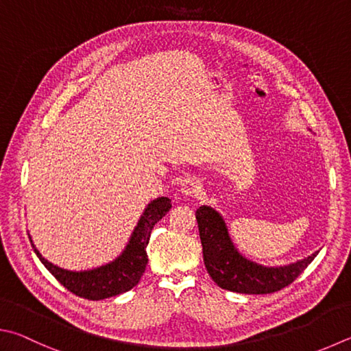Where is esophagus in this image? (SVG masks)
<instances>
[{
	"instance_id": "obj_1",
	"label": "esophagus",
	"mask_w": 351,
	"mask_h": 351,
	"mask_svg": "<svg viewBox=\"0 0 351 351\" xmlns=\"http://www.w3.org/2000/svg\"><path fill=\"white\" fill-rule=\"evenodd\" d=\"M202 192V186L199 180H196V178H189V180L184 181L181 184V193L182 196H197Z\"/></svg>"
}]
</instances>
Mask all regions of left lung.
Segmentation results:
<instances>
[{
    "label": "left lung",
    "instance_id": "1",
    "mask_svg": "<svg viewBox=\"0 0 351 351\" xmlns=\"http://www.w3.org/2000/svg\"><path fill=\"white\" fill-rule=\"evenodd\" d=\"M197 228L202 244L204 264L210 278L221 289L245 293V295H265L284 289L291 284L307 265L316 258L319 250L296 263L269 267L245 258L233 244L224 216L210 206L196 210Z\"/></svg>",
    "mask_w": 351,
    "mask_h": 351
}]
</instances>
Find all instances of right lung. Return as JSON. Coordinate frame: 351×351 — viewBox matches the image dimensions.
I'll use <instances>...</instances> for the list:
<instances>
[{"mask_svg":"<svg viewBox=\"0 0 351 351\" xmlns=\"http://www.w3.org/2000/svg\"><path fill=\"white\" fill-rule=\"evenodd\" d=\"M171 207L167 196L155 197L145 206L143 215L139 216L135 228L117 258L110 263L87 270H67L55 265L43 256L35 247L30 234V244L36 256L40 258L44 267L58 279L61 285H64L69 291L76 296L90 299V301H101V299L112 298L129 291L141 279L145 271V265L149 263L147 245L150 241V232L159 219H162L169 213Z\"/></svg>","mask_w":351,"mask_h":351,"instance_id":"obj_1","label":"right lung"}]
</instances>
